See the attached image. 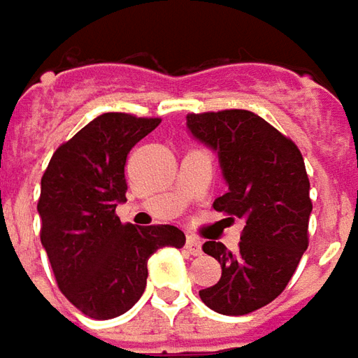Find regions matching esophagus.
<instances>
[{"label":"esophagus","instance_id":"esophagus-1","mask_svg":"<svg viewBox=\"0 0 358 358\" xmlns=\"http://www.w3.org/2000/svg\"><path fill=\"white\" fill-rule=\"evenodd\" d=\"M185 247H187V250H189L192 256L202 255V243H200V239H196V237H192V235H189V237H187Z\"/></svg>","mask_w":358,"mask_h":358}]
</instances>
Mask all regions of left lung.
<instances>
[{"label":"left lung","mask_w":358,"mask_h":358,"mask_svg":"<svg viewBox=\"0 0 358 358\" xmlns=\"http://www.w3.org/2000/svg\"><path fill=\"white\" fill-rule=\"evenodd\" d=\"M187 125L217 152L229 185L214 210L245 220L237 252L215 241L202 245L222 266V278L199 295L225 316L255 313L283 293L308 247L313 200L305 159L289 136L252 111L189 113Z\"/></svg>","instance_id":"8db88e82"}]
</instances>
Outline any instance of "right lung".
Masks as SVG:
<instances>
[{
  "mask_svg": "<svg viewBox=\"0 0 358 358\" xmlns=\"http://www.w3.org/2000/svg\"><path fill=\"white\" fill-rule=\"evenodd\" d=\"M159 117L103 113L53 152L42 175L38 212L57 287L94 320L127 313L141 299L148 258L158 248L185 245L175 225L121 224L127 156L159 125Z\"/></svg>",
  "mask_w": 358,
  "mask_h": 358,
  "instance_id": "obj_1",
  "label": "right lung"
}]
</instances>
